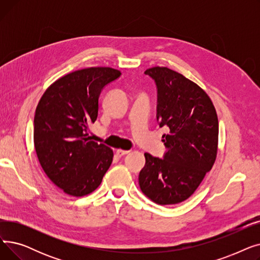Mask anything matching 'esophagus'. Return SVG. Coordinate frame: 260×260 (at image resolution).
<instances>
[{"label": "esophagus", "instance_id": "obj_1", "mask_svg": "<svg viewBox=\"0 0 260 260\" xmlns=\"http://www.w3.org/2000/svg\"><path fill=\"white\" fill-rule=\"evenodd\" d=\"M128 153H129V151H124V149H117V151H116V155L118 157H122V156H124Z\"/></svg>", "mask_w": 260, "mask_h": 260}]
</instances>
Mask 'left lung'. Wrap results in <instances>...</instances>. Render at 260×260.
<instances>
[{
    "label": "left lung",
    "instance_id": "left-lung-1",
    "mask_svg": "<svg viewBox=\"0 0 260 260\" xmlns=\"http://www.w3.org/2000/svg\"><path fill=\"white\" fill-rule=\"evenodd\" d=\"M157 87V122L166 126L163 158L145 153L139 185L145 196L167 206L186 200L211 171L217 155L218 118L207 92L168 67L144 72Z\"/></svg>",
    "mask_w": 260,
    "mask_h": 260
}]
</instances>
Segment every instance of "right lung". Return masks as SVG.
Masks as SVG:
<instances>
[{"mask_svg":"<svg viewBox=\"0 0 260 260\" xmlns=\"http://www.w3.org/2000/svg\"><path fill=\"white\" fill-rule=\"evenodd\" d=\"M121 73L89 67L52 83L36 109L34 142L41 167L67 195L82 197L97 188L113 162V151L88 137V124L98 117L104 86Z\"/></svg>","mask_w":260,"mask_h":260,"instance_id":"add662e5","label":"right lung"}]
</instances>
